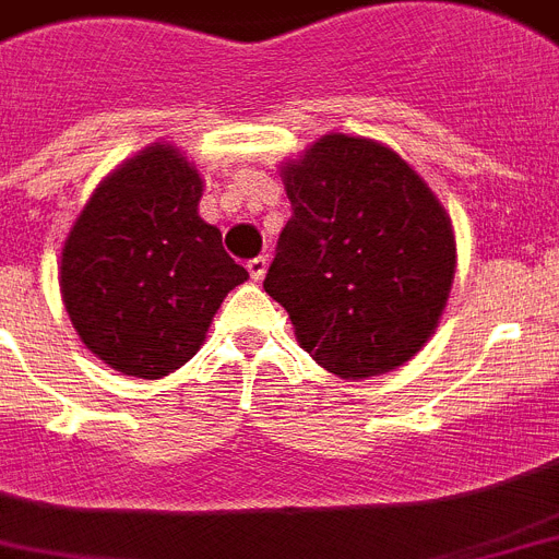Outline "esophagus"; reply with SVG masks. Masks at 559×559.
I'll return each mask as SVG.
<instances>
[{
	"mask_svg": "<svg viewBox=\"0 0 559 559\" xmlns=\"http://www.w3.org/2000/svg\"><path fill=\"white\" fill-rule=\"evenodd\" d=\"M247 272H250L252 281H261L266 275V258L258 255L252 258V261H247Z\"/></svg>",
	"mask_w": 559,
	"mask_h": 559,
	"instance_id": "obj_1",
	"label": "esophagus"
}]
</instances>
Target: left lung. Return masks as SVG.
Masks as SVG:
<instances>
[{"instance_id": "left-lung-1", "label": "left lung", "mask_w": 559, "mask_h": 559, "mask_svg": "<svg viewBox=\"0 0 559 559\" xmlns=\"http://www.w3.org/2000/svg\"><path fill=\"white\" fill-rule=\"evenodd\" d=\"M293 218L264 278L304 352L360 381L392 372L438 326L454 233L426 181L372 139L332 133L281 167Z\"/></svg>"}]
</instances>
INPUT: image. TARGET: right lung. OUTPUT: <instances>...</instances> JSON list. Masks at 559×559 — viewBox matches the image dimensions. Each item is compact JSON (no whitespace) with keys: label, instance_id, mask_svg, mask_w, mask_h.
<instances>
[{"label":"right lung","instance_id":"obj_1","mask_svg":"<svg viewBox=\"0 0 559 559\" xmlns=\"http://www.w3.org/2000/svg\"><path fill=\"white\" fill-rule=\"evenodd\" d=\"M199 170L153 144L96 187L62 247L59 287L82 344L156 381L201 349L229 289L250 278L199 215Z\"/></svg>","mask_w":559,"mask_h":559}]
</instances>
